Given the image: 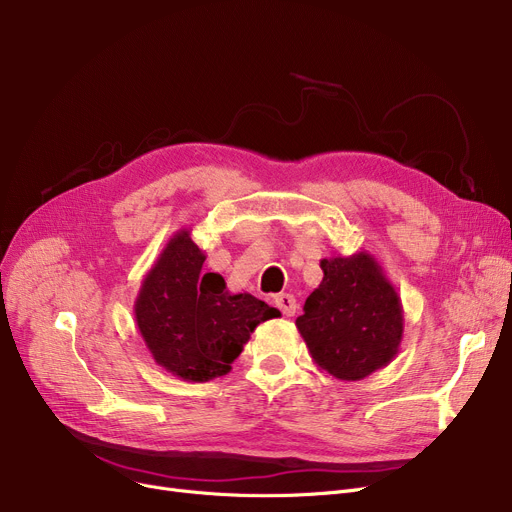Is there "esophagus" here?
Returning a JSON list of instances; mask_svg holds the SVG:
<instances>
[{"mask_svg": "<svg viewBox=\"0 0 512 512\" xmlns=\"http://www.w3.org/2000/svg\"><path fill=\"white\" fill-rule=\"evenodd\" d=\"M276 307L284 313V315H294L297 313V299L292 297V294H288V292H282V294H278L276 297Z\"/></svg>", "mask_w": 512, "mask_h": 512, "instance_id": "34e87169", "label": "esophagus"}]
</instances>
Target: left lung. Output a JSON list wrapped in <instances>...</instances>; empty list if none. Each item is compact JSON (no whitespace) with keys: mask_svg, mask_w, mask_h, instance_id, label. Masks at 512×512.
Listing matches in <instances>:
<instances>
[{"mask_svg":"<svg viewBox=\"0 0 512 512\" xmlns=\"http://www.w3.org/2000/svg\"><path fill=\"white\" fill-rule=\"evenodd\" d=\"M324 278L305 301L297 328L313 363L342 382H359L396 355L405 315L396 288L367 251L319 261Z\"/></svg>","mask_w":512,"mask_h":512,"instance_id":"left-lung-1","label":"left lung"}]
</instances>
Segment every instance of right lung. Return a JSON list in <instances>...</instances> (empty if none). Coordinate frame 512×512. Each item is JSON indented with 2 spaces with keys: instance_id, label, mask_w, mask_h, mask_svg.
Here are the masks:
<instances>
[{
  "instance_id": "obj_1",
  "label": "right lung",
  "mask_w": 512,
  "mask_h": 512,
  "mask_svg": "<svg viewBox=\"0 0 512 512\" xmlns=\"http://www.w3.org/2000/svg\"><path fill=\"white\" fill-rule=\"evenodd\" d=\"M205 253L178 230L145 274L134 317L153 361L184 382L232 369L255 328L280 311L249 292L232 294L220 274H203Z\"/></svg>"
}]
</instances>
